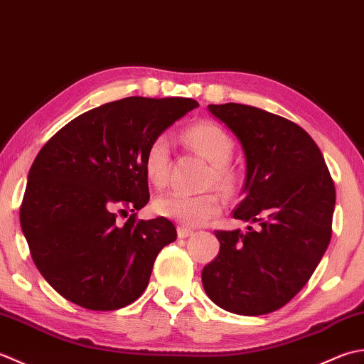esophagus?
<instances>
[{
	"mask_svg": "<svg viewBox=\"0 0 364 364\" xmlns=\"http://www.w3.org/2000/svg\"><path fill=\"white\" fill-rule=\"evenodd\" d=\"M190 235H193V229L183 228V226L177 228V237H179V239H185V237H190Z\"/></svg>",
	"mask_w": 364,
	"mask_h": 364,
	"instance_id": "1",
	"label": "esophagus"
}]
</instances>
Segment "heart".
Segmentation results:
<instances>
[{
    "label": "heart",
    "instance_id": "obj_1",
    "mask_svg": "<svg viewBox=\"0 0 364 364\" xmlns=\"http://www.w3.org/2000/svg\"><path fill=\"white\" fill-rule=\"evenodd\" d=\"M187 143L201 152L212 163V171L207 177V185H217L223 191L235 188L237 177L229 166L234 152V141L215 122L193 124L183 132ZM144 174L154 187H165L171 168V144L166 133H159L151 139L143 155ZM223 209V198L217 191H207L201 195H185V193H165L154 203V210L161 217L171 218L183 226H199L217 217Z\"/></svg>",
    "mask_w": 364,
    "mask_h": 364
}]
</instances>
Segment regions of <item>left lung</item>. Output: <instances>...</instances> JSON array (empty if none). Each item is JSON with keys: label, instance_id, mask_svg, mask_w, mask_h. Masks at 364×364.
<instances>
[{"label": "left lung", "instance_id": "8db88e82", "mask_svg": "<svg viewBox=\"0 0 364 364\" xmlns=\"http://www.w3.org/2000/svg\"><path fill=\"white\" fill-rule=\"evenodd\" d=\"M209 111L239 138L247 159L245 198L234 218L261 228L215 231L220 253L204 267V291L229 313L269 314L301 291L327 251L335 183L300 125L242 103Z\"/></svg>", "mask_w": 364, "mask_h": 364}]
</instances>
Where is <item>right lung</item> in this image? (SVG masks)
Listing matches in <instances>:
<instances>
[{
    "mask_svg": "<svg viewBox=\"0 0 364 364\" xmlns=\"http://www.w3.org/2000/svg\"><path fill=\"white\" fill-rule=\"evenodd\" d=\"M196 107L187 97L109 102L65 124L37 154L20 225L37 270L64 299L113 311L144 292L155 257L177 232L165 217H136L151 198L143 155Z\"/></svg>",
    "mask_w": 364,
    "mask_h": 364,
    "instance_id": "right-lung-1",
    "label": "right lung"
}]
</instances>
